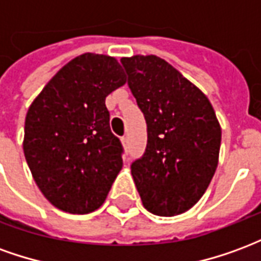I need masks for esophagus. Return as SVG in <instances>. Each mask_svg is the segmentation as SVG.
<instances>
[{
  "label": "esophagus",
  "instance_id": "1",
  "mask_svg": "<svg viewBox=\"0 0 261 261\" xmlns=\"http://www.w3.org/2000/svg\"><path fill=\"white\" fill-rule=\"evenodd\" d=\"M121 142H123V145H124V147H127V145H128V137L127 136L121 137Z\"/></svg>",
  "mask_w": 261,
  "mask_h": 261
}]
</instances>
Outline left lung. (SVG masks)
Wrapping results in <instances>:
<instances>
[{
    "label": "left lung",
    "mask_w": 261,
    "mask_h": 261,
    "mask_svg": "<svg viewBox=\"0 0 261 261\" xmlns=\"http://www.w3.org/2000/svg\"><path fill=\"white\" fill-rule=\"evenodd\" d=\"M147 121L148 141L131 175L149 213L173 217L196 204L218 166L221 127L208 97L156 56L121 59Z\"/></svg>",
    "instance_id": "obj_1"
}]
</instances>
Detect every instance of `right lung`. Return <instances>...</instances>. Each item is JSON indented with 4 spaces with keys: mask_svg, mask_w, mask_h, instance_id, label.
<instances>
[{
    "mask_svg": "<svg viewBox=\"0 0 261 261\" xmlns=\"http://www.w3.org/2000/svg\"><path fill=\"white\" fill-rule=\"evenodd\" d=\"M124 84L117 60L85 53L60 69L28 110L26 162L43 196L61 211L97 210L123 168L105 100Z\"/></svg>",
    "mask_w": 261,
    "mask_h": 261,
    "instance_id": "obj_1",
    "label": "right lung"
}]
</instances>
